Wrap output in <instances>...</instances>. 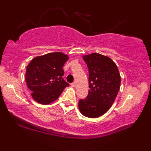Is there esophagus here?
Returning <instances> with one entry per match:
<instances>
[{
  "label": "esophagus",
  "mask_w": 151,
  "mask_h": 151,
  "mask_svg": "<svg viewBox=\"0 0 151 151\" xmlns=\"http://www.w3.org/2000/svg\"><path fill=\"white\" fill-rule=\"evenodd\" d=\"M71 86H72L73 87H75V86H76V83H71Z\"/></svg>",
  "instance_id": "1"
}]
</instances>
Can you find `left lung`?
Listing matches in <instances>:
<instances>
[{
	"label": "left lung",
	"instance_id": "1",
	"mask_svg": "<svg viewBox=\"0 0 151 151\" xmlns=\"http://www.w3.org/2000/svg\"><path fill=\"white\" fill-rule=\"evenodd\" d=\"M83 58L88 68L90 90L85 99H80L78 109L84 116L96 118L113 104L120 89L121 76L116 64L106 56L93 53Z\"/></svg>",
	"mask_w": 151,
	"mask_h": 151
}]
</instances>
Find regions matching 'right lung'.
Here are the masks:
<instances>
[{
	"mask_svg": "<svg viewBox=\"0 0 151 151\" xmlns=\"http://www.w3.org/2000/svg\"><path fill=\"white\" fill-rule=\"evenodd\" d=\"M68 60V56L62 52H50L34 58L28 65L25 80L32 98L37 103H52L69 86L63 78V67Z\"/></svg>",
	"mask_w": 151,
	"mask_h": 151,
	"instance_id": "add662e5",
	"label": "right lung"
}]
</instances>
